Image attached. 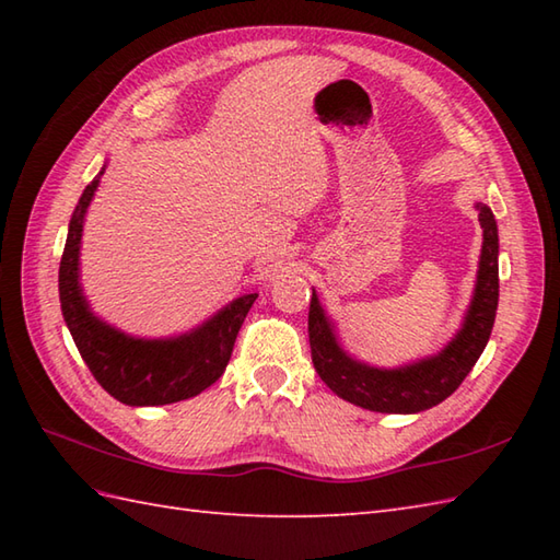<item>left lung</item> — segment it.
Masks as SVG:
<instances>
[{"mask_svg":"<svg viewBox=\"0 0 560 560\" xmlns=\"http://www.w3.org/2000/svg\"><path fill=\"white\" fill-rule=\"evenodd\" d=\"M477 209L483 229L477 287L462 329L440 353L389 371L355 361L339 347L335 327L313 291L307 313L311 353L317 375L335 395L380 413H419L447 399L469 375L489 343L498 311V225L489 207Z\"/></svg>","mask_w":560,"mask_h":560,"instance_id":"8db88e82","label":"left lung"}]
</instances>
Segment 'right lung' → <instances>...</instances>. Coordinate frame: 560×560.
Wrapping results in <instances>:
<instances>
[{"mask_svg": "<svg viewBox=\"0 0 560 560\" xmlns=\"http://www.w3.org/2000/svg\"><path fill=\"white\" fill-rule=\"evenodd\" d=\"M105 171V168H103ZM103 171L86 185L71 213L59 261V303L83 363L98 385L129 407H159L197 397L223 375L233 343L257 293H245L205 325L171 339H137L91 313L79 283L83 217L96 195Z\"/></svg>", "mask_w": 560, "mask_h": 560, "instance_id": "obj_1", "label": "right lung"}]
</instances>
